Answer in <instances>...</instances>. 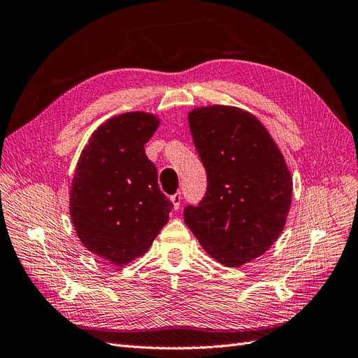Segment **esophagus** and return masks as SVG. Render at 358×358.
I'll return each mask as SVG.
<instances>
[{
	"label": "esophagus",
	"instance_id": "1",
	"mask_svg": "<svg viewBox=\"0 0 358 358\" xmlns=\"http://www.w3.org/2000/svg\"><path fill=\"white\" fill-rule=\"evenodd\" d=\"M181 193L180 192H177L176 193V195H172L171 196V201H172V203H173V208H176V210H178L180 208V203H181Z\"/></svg>",
	"mask_w": 358,
	"mask_h": 358
}]
</instances>
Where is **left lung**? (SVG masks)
I'll return each mask as SVG.
<instances>
[{"mask_svg": "<svg viewBox=\"0 0 358 358\" xmlns=\"http://www.w3.org/2000/svg\"><path fill=\"white\" fill-rule=\"evenodd\" d=\"M189 126L207 192L182 216L211 258L238 267L278 240L291 207V173L267 129L246 110L199 108Z\"/></svg>", "mask_w": 358, "mask_h": 358, "instance_id": "1", "label": "left lung"}]
</instances>
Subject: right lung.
Returning <instances> with one entry per match:
<instances>
[{
    "mask_svg": "<svg viewBox=\"0 0 358 358\" xmlns=\"http://www.w3.org/2000/svg\"><path fill=\"white\" fill-rule=\"evenodd\" d=\"M157 126L159 120L144 112L110 118L94 131L78 163L71 222L84 246L112 264L144 255L173 208L144 148Z\"/></svg>",
    "mask_w": 358,
    "mask_h": 358,
    "instance_id": "right-lung-1",
    "label": "right lung"
}]
</instances>
